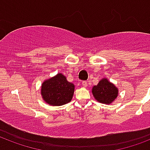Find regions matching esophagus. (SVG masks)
<instances>
[{"label":"esophagus","mask_w":150,"mask_h":150,"mask_svg":"<svg viewBox=\"0 0 150 150\" xmlns=\"http://www.w3.org/2000/svg\"><path fill=\"white\" fill-rule=\"evenodd\" d=\"M82 86H84V87H87V86H88V82H87L86 81H84V82H82Z\"/></svg>","instance_id":"34e87169"}]
</instances>
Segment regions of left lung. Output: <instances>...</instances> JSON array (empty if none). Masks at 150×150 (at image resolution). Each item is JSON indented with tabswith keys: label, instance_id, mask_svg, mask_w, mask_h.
<instances>
[{
	"label": "left lung",
	"instance_id": "8db88e82",
	"mask_svg": "<svg viewBox=\"0 0 150 150\" xmlns=\"http://www.w3.org/2000/svg\"><path fill=\"white\" fill-rule=\"evenodd\" d=\"M92 93L94 98L99 103L110 104L118 96V89L107 79H102L96 86L92 89Z\"/></svg>",
	"mask_w": 150,
	"mask_h": 150
}]
</instances>
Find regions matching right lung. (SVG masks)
Segmentation results:
<instances>
[{"label":"right lung","instance_id":"obj_1","mask_svg":"<svg viewBox=\"0 0 150 150\" xmlns=\"http://www.w3.org/2000/svg\"><path fill=\"white\" fill-rule=\"evenodd\" d=\"M74 91L75 85L61 73L46 79L41 86L42 98L50 106H62L71 102Z\"/></svg>","mask_w":150,"mask_h":150}]
</instances>
